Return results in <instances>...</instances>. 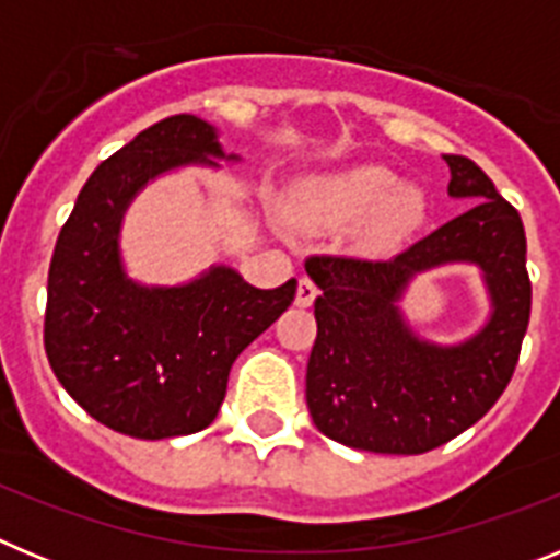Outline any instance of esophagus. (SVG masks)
<instances>
[{
	"label": "esophagus",
	"mask_w": 560,
	"mask_h": 560,
	"mask_svg": "<svg viewBox=\"0 0 560 560\" xmlns=\"http://www.w3.org/2000/svg\"><path fill=\"white\" fill-rule=\"evenodd\" d=\"M314 300H316L314 280H311V277H300V283H296V305H300V308H308Z\"/></svg>",
	"instance_id": "1"
}]
</instances>
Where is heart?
<instances>
[{
	"label": "heart",
	"instance_id": "heart-1",
	"mask_svg": "<svg viewBox=\"0 0 560 560\" xmlns=\"http://www.w3.org/2000/svg\"><path fill=\"white\" fill-rule=\"evenodd\" d=\"M364 214V244L393 249L423 224L427 196L420 187L400 185L398 173L381 165L311 176L289 196V215L303 226L350 224Z\"/></svg>",
	"mask_w": 560,
	"mask_h": 560
}]
</instances>
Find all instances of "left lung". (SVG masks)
<instances>
[{
  "label": "left lung",
  "instance_id": "obj_1",
  "mask_svg": "<svg viewBox=\"0 0 560 560\" xmlns=\"http://www.w3.org/2000/svg\"><path fill=\"white\" fill-rule=\"evenodd\" d=\"M448 196L471 210L389 260L314 255L319 285L316 341L305 400L316 429L341 446L423 454L474 427L504 393L530 323L527 237L516 207L468 156L446 153ZM446 262H474L492 294L489 323L459 346L420 340L397 308L411 277Z\"/></svg>",
  "mask_w": 560,
  "mask_h": 560
}]
</instances>
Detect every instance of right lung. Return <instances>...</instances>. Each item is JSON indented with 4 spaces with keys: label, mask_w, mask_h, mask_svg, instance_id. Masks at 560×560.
<instances>
[{
    "label": "right lung",
    "mask_w": 560,
    "mask_h": 560,
    "mask_svg": "<svg viewBox=\"0 0 560 560\" xmlns=\"http://www.w3.org/2000/svg\"><path fill=\"white\" fill-rule=\"evenodd\" d=\"M237 160L192 114L140 131L89 176L61 226L47 277L44 350L72 398L103 427L140 440L207 429L232 361L283 314L296 280L255 289L230 266L185 285H140L122 269L120 224L151 179Z\"/></svg>",
    "instance_id": "right-lung-1"
}]
</instances>
